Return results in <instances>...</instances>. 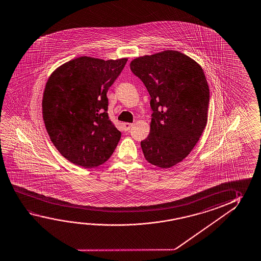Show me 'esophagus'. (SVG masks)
<instances>
[{"label":"esophagus","mask_w":261,"mask_h":261,"mask_svg":"<svg viewBox=\"0 0 261 261\" xmlns=\"http://www.w3.org/2000/svg\"><path fill=\"white\" fill-rule=\"evenodd\" d=\"M134 124L131 123H124V127L125 131H129Z\"/></svg>","instance_id":"esophagus-1"}]
</instances>
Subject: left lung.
<instances>
[{
	"instance_id": "8db88e82",
	"label": "left lung",
	"mask_w": 261,
	"mask_h": 261,
	"mask_svg": "<svg viewBox=\"0 0 261 261\" xmlns=\"http://www.w3.org/2000/svg\"><path fill=\"white\" fill-rule=\"evenodd\" d=\"M151 96L149 136L141 141L145 159L160 168L183 161L207 123L210 88L200 64L184 54L165 50L130 63Z\"/></svg>"
}]
</instances>
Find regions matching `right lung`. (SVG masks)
Wrapping results in <instances>:
<instances>
[{"label": "right lung", "mask_w": 261, "mask_h": 261, "mask_svg": "<svg viewBox=\"0 0 261 261\" xmlns=\"http://www.w3.org/2000/svg\"><path fill=\"white\" fill-rule=\"evenodd\" d=\"M127 58L81 56L51 73L43 91V118L51 143L70 162L85 168L109 159L121 132L108 117L107 93Z\"/></svg>", "instance_id": "right-lung-1"}]
</instances>
